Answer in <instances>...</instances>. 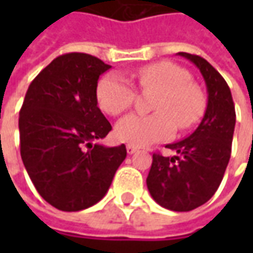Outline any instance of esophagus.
<instances>
[{
  "label": "esophagus",
  "mask_w": 253,
  "mask_h": 253,
  "mask_svg": "<svg viewBox=\"0 0 253 253\" xmlns=\"http://www.w3.org/2000/svg\"><path fill=\"white\" fill-rule=\"evenodd\" d=\"M136 151H138V148H136V146H133V145H128V146H126V152H128L129 155L135 153Z\"/></svg>",
  "instance_id": "1"
}]
</instances>
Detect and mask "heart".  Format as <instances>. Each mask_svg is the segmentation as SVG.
Returning a JSON list of instances; mask_svg holds the SVG:
<instances>
[{"mask_svg":"<svg viewBox=\"0 0 253 253\" xmlns=\"http://www.w3.org/2000/svg\"><path fill=\"white\" fill-rule=\"evenodd\" d=\"M143 90H158L151 115L131 114L117 124L115 133L124 142L146 146L170 138L176 126L181 131L199 121L206 108L204 92L191 82L187 70L170 62L142 67L136 74ZM135 90L120 74H107L97 85V101L101 110L120 115L131 108Z\"/></svg>","mask_w":253,"mask_h":253,"instance_id":"1","label":"heart"}]
</instances>
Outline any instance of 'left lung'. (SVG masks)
Wrapping results in <instances>:
<instances>
[{"mask_svg":"<svg viewBox=\"0 0 253 253\" xmlns=\"http://www.w3.org/2000/svg\"><path fill=\"white\" fill-rule=\"evenodd\" d=\"M196 64L207 85L209 101L200 125L187 138L166 145L177 155L153 153L146 179L153 200L171 211H191L217 191L231 158L235 107L228 84L197 54L179 52Z\"/></svg>","mask_w":253,"mask_h":253,"instance_id":"1","label":"left lung"}]
</instances>
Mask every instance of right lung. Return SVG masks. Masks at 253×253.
Segmentation results:
<instances>
[{"mask_svg": "<svg viewBox=\"0 0 253 253\" xmlns=\"http://www.w3.org/2000/svg\"><path fill=\"white\" fill-rule=\"evenodd\" d=\"M111 69L87 53L56 57L31 83L19 111L21 158L38 193L62 211L107 194L126 148L92 143L112 126L97 107V83Z\"/></svg>", "mask_w": 253, "mask_h": 253, "instance_id": "add662e5", "label": "right lung"}]
</instances>
